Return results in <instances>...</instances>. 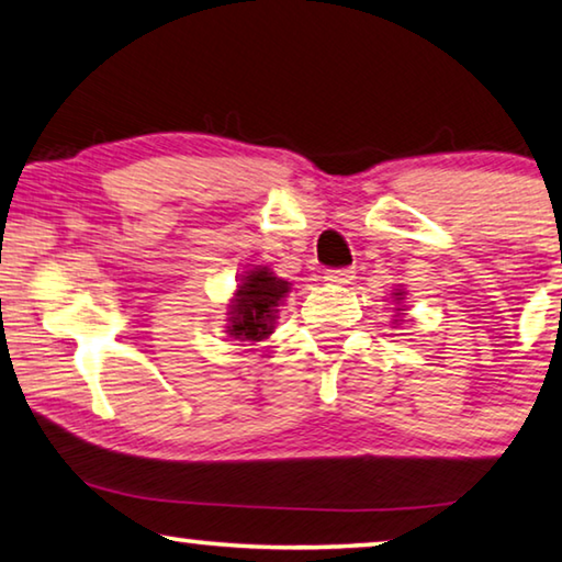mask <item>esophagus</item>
I'll use <instances>...</instances> for the list:
<instances>
[{
  "instance_id": "obj_1",
  "label": "esophagus",
  "mask_w": 562,
  "mask_h": 562,
  "mask_svg": "<svg viewBox=\"0 0 562 562\" xmlns=\"http://www.w3.org/2000/svg\"><path fill=\"white\" fill-rule=\"evenodd\" d=\"M353 267H338V270H325L323 280L328 284H348L353 280Z\"/></svg>"
}]
</instances>
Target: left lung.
<instances>
[{
  "label": "left lung",
  "instance_id": "8db88e82",
  "mask_svg": "<svg viewBox=\"0 0 562 562\" xmlns=\"http://www.w3.org/2000/svg\"><path fill=\"white\" fill-rule=\"evenodd\" d=\"M398 295H401V292H396V297H398Z\"/></svg>",
  "mask_w": 562,
  "mask_h": 562
}]
</instances>
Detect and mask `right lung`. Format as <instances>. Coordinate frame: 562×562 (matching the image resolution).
Here are the masks:
<instances>
[{"mask_svg":"<svg viewBox=\"0 0 562 562\" xmlns=\"http://www.w3.org/2000/svg\"><path fill=\"white\" fill-rule=\"evenodd\" d=\"M288 290L290 282L274 278L267 267H255L239 284L237 297L232 300V325L227 333L241 340H262L272 333V321L278 313L274 307Z\"/></svg>","mask_w":562,"mask_h":562,"instance_id":"1","label":"right lung"}]
</instances>
